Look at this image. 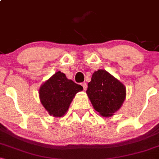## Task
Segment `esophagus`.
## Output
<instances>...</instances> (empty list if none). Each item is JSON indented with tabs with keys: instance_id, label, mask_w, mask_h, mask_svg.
I'll list each match as a JSON object with an SVG mask.
<instances>
[{
	"instance_id": "1",
	"label": "esophagus",
	"mask_w": 159,
	"mask_h": 159,
	"mask_svg": "<svg viewBox=\"0 0 159 159\" xmlns=\"http://www.w3.org/2000/svg\"><path fill=\"white\" fill-rule=\"evenodd\" d=\"M81 85H82V87H83V88H84V90H87V83H86V82H83V83L81 84Z\"/></svg>"
}]
</instances>
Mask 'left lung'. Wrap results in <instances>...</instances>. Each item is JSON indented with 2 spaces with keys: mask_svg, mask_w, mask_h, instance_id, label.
I'll return each mask as SVG.
<instances>
[{
  "mask_svg": "<svg viewBox=\"0 0 159 159\" xmlns=\"http://www.w3.org/2000/svg\"><path fill=\"white\" fill-rule=\"evenodd\" d=\"M87 94L93 106L102 116H109L118 111L125 98V88L107 71L99 69L93 74Z\"/></svg>",
  "mask_w": 159,
  "mask_h": 159,
  "instance_id": "8db88e82",
  "label": "left lung"
}]
</instances>
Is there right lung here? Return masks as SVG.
<instances>
[{
	"label": "right lung",
	"instance_id": "1",
	"mask_svg": "<svg viewBox=\"0 0 159 159\" xmlns=\"http://www.w3.org/2000/svg\"><path fill=\"white\" fill-rule=\"evenodd\" d=\"M82 90L81 85L68 79L59 71L41 86L39 93L41 102L49 114L61 117L75 94Z\"/></svg>",
	"mask_w": 159,
	"mask_h": 159
}]
</instances>
